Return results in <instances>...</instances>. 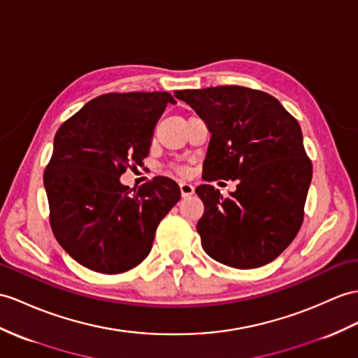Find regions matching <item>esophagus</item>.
Here are the masks:
<instances>
[{
  "label": "esophagus",
  "mask_w": 358,
  "mask_h": 358,
  "mask_svg": "<svg viewBox=\"0 0 358 358\" xmlns=\"http://www.w3.org/2000/svg\"><path fill=\"white\" fill-rule=\"evenodd\" d=\"M179 187H180L182 197H188L191 194H194V187H193V184H189V182H185V180L180 182Z\"/></svg>",
  "instance_id": "1"
}]
</instances>
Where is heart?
Masks as SVG:
<instances>
[{
    "instance_id": "heart-1",
    "label": "heart",
    "mask_w": 358,
    "mask_h": 358,
    "mask_svg": "<svg viewBox=\"0 0 358 358\" xmlns=\"http://www.w3.org/2000/svg\"><path fill=\"white\" fill-rule=\"evenodd\" d=\"M179 171H180V173H184V171H185V169H184V167H180V169H179Z\"/></svg>"
}]
</instances>
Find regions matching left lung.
Listing matches in <instances>:
<instances>
[{
  "instance_id": "obj_1",
  "label": "left lung",
  "mask_w": 358,
  "mask_h": 358,
  "mask_svg": "<svg viewBox=\"0 0 358 358\" xmlns=\"http://www.w3.org/2000/svg\"><path fill=\"white\" fill-rule=\"evenodd\" d=\"M174 97L211 132L205 180H238L228 197L209 184L196 188L205 206L197 222L203 250L235 268L268 264L303 220L313 167L299 123L272 95L245 86L176 91Z\"/></svg>"
}]
</instances>
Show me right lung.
I'll return each instance as SVG.
<instances>
[{"label":"right lung","mask_w":358,"mask_h":358,"mask_svg":"<svg viewBox=\"0 0 358 358\" xmlns=\"http://www.w3.org/2000/svg\"><path fill=\"white\" fill-rule=\"evenodd\" d=\"M169 92L104 94L59 127L43 173L51 229L78 264L99 273H121L149 255L159 222L179 202L170 178L130 189L120 182L143 164Z\"/></svg>","instance_id":"right-lung-1"}]
</instances>
